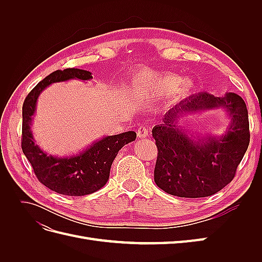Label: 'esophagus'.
Returning a JSON list of instances; mask_svg holds the SVG:
<instances>
[{
    "label": "esophagus",
    "mask_w": 262,
    "mask_h": 262,
    "mask_svg": "<svg viewBox=\"0 0 262 262\" xmlns=\"http://www.w3.org/2000/svg\"><path fill=\"white\" fill-rule=\"evenodd\" d=\"M137 134H138V138H140V139L147 138L148 137V130H147V128H145V126L141 125L140 128L138 129Z\"/></svg>",
    "instance_id": "1"
}]
</instances>
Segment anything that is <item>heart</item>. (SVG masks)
Returning a JSON list of instances; mask_svg holds the SVG:
<instances>
[{
  "instance_id": "b5f03b06",
  "label": "heart",
  "mask_w": 262,
  "mask_h": 262,
  "mask_svg": "<svg viewBox=\"0 0 262 262\" xmlns=\"http://www.w3.org/2000/svg\"><path fill=\"white\" fill-rule=\"evenodd\" d=\"M134 89L139 94L146 96H167L176 93L177 96L184 97L192 91L193 82L188 78L182 80L177 74L153 75L144 73L137 77Z\"/></svg>"
}]
</instances>
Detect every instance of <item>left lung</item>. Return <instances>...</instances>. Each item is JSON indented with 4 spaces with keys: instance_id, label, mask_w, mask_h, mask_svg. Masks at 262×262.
Here are the masks:
<instances>
[{
    "instance_id": "1",
    "label": "left lung",
    "mask_w": 262,
    "mask_h": 262,
    "mask_svg": "<svg viewBox=\"0 0 262 262\" xmlns=\"http://www.w3.org/2000/svg\"><path fill=\"white\" fill-rule=\"evenodd\" d=\"M223 107L231 124L222 137L193 140L178 128V119L188 113ZM158 149L154 181L165 192L181 198H203L219 192L233 180L250 141L248 112L235 93L216 97L209 93L192 95L171 108L155 125Z\"/></svg>"
}]
</instances>
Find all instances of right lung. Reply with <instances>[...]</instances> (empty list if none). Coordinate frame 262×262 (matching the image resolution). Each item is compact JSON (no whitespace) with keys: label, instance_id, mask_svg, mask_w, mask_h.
<instances>
[{"label":"right lung","instance_id":"1","mask_svg":"<svg viewBox=\"0 0 262 262\" xmlns=\"http://www.w3.org/2000/svg\"><path fill=\"white\" fill-rule=\"evenodd\" d=\"M70 78L87 81L93 76L89 71L80 69L58 70L45 77L27 95L23 104L21 149L42 185L60 194L80 196L91 194L106 185L115 157L125 144L136 140L137 133L128 131L105 137L84 152L70 157L51 156L42 152L30 131L38 96L47 86Z\"/></svg>","mask_w":262,"mask_h":262}]
</instances>
